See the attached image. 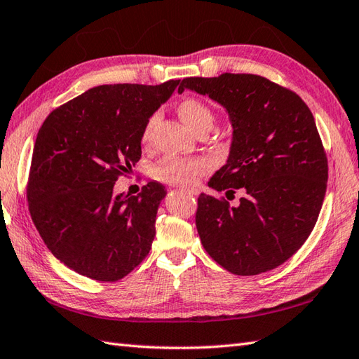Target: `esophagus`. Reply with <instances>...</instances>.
Segmentation results:
<instances>
[{
    "instance_id": "1",
    "label": "esophagus",
    "mask_w": 359,
    "mask_h": 359,
    "mask_svg": "<svg viewBox=\"0 0 359 359\" xmlns=\"http://www.w3.org/2000/svg\"><path fill=\"white\" fill-rule=\"evenodd\" d=\"M182 190H184V192L189 195H198V190L194 187H182Z\"/></svg>"
}]
</instances>
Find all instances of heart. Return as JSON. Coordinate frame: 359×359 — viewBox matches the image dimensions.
Returning <instances> with one entry per match:
<instances>
[{
    "label": "heart",
    "mask_w": 359,
    "mask_h": 359,
    "mask_svg": "<svg viewBox=\"0 0 359 359\" xmlns=\"http://www.w3.org/2000/svg\"><path fill=\"white\" fill-rule=\"evenodd\" d=\"M178 114L182 121H184L194 132L210 130L215 123L213 109L207 104L205 101L187 97L180 101ZM156 123V114L150 115L141 132V140L149 141L152 135L154 126ZM210 163L205 158L200 156H175L167 155L159 159L152 167L154 178L167 182V184H178V186H190L209 170Z\"/></svg>",
    "instance_id": "obj_1"
}]
</instances>
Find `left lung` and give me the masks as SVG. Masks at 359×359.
Instances as JSON below:
<instances>
[{"label":"left lung","mask_w":359,"mask_h":359,"mask_svg":"<svg viewBox=\"0 0 359 359\" xmlns=\"http://www.w3.org/2000/svg\"><path fill=\"white\" fill-rule=\"evenodd\" d=\"M184 89L227 109L233 141L227 164L209 186L244 190L240 205L198 196L196 229L205 252L230 273L269 272L299 250L316 224L327 187V155L299 95L252 74L190 76Z\"/></svg>","instance_id":"left-lung-1"}]
</instances>
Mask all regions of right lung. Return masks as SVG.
<instances>
[{"mask_svg": "<svg viewBox=\"0 0 359 359\" xmlns=\"http://www.w3.org/2000/svg\"><path fill=\"white\" fill-rule=\"evenodd\" d=\"M178 84L93 87L38 130L29 212L47 249L76 273L114 283L149 255L165 187L152 181L129 196L114 195V184L140 161L142 127Z\"/></svg>", "mask_w": 359, "mask_h": 359, "instance_id": "1", "label": "right lung"}]
</instances>
